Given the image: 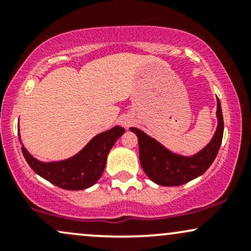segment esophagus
I'll return each instance as SVG.
<instances>
[{
  "mask_svg": "<svg viewBox=\"0 0 251 251\" xmlns=\"http://www.w3.org/2000/svg\"><path fill=\"white\" fill-rule=\"evenodd\" d=\"M119 124L122 126H124V127L127 128L132 125V124H133V119H132V118L129 116H124L119 119Z\"/></svg>",
  "mask_w": 251,
  "mask_h": 251,
  "instance_id": "obj_1",
  "label": "esophagus"
}]
</instances>
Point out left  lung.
<instances>
[{
	"label": "left lung",
	"mask_w": 251,
	"mask_h": 251,
	"mask_svg": "<svg viewBox=\"0 0 251 251\" xmlns=\"http://www.w3.org/2000/svg\"><path fill=\"white\" fill-rule=\"evenodd\" d=\"M217 128L210 143L194 155L174 153L142 129L129 127L139 144V160L148 177L163 186H178L200 177L214 163L223 139L224 123L220 99L217 98Z\"/></svg>",
	"instance_id": "left-lung-1"
}]
</instances>
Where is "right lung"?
<instances>
[{
	"label": "right lung",
	"instance_id": "obj_1",
	"mask_svg": "<svg viewBox=\"0 0 251 251\" xmlns=\"http://www.w3.org/2000/svg\"><path fill=\"white\" fill-rule=\"evenodd\" d=\"M125 128L114 126L113 128L92 138L91 142L75 155L59 162H40L25 150L21 138L22 153L33 171L65 190H83L91 188L99 180L106 166L108 152L122 135Z\"/></svg>",
	"mask_w": 251,
	"mask_h": 251
}]
</instances>
